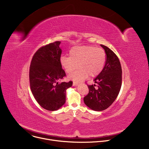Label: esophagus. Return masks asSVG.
<instances>
[{"instance_id": "1", "label": "esophagus", "mask_w": 149, "mask_h": 149, "mask_svg": "<svg viewBox=\"0 0 149 149\" xmlns=\"http://www.w3.org/2000/svg\"><path fill=\"white\" fill-rule=\"evenodd\" d=\"M78 84H79V82H77V81H74V82H73V86H77L78 85Z\"/></svg>"}]
</instances>
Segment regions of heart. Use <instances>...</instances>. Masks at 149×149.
<instances>
[{
  "label": "heart",
  "instance_id": "b5f03b06",
  "mask_svg": "<svg viewBox=\"0 0 149 149\" xmlns=\"http://www.w3.org/2000/svg\"><path fill=\"white\" fill-rule=\"evenodd\" d=\"M70 56H62L60 62L66 72L70 74L78 70L70 78L81 81L89 76L98 75L102 71L106 61V54L101 48L93 45L76 46L70 51Z\"/></svg>",
  "mask_w": 149,
  "mask_h": 149
}]
</instances>
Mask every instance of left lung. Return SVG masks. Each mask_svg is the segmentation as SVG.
Returning <instances> with one entry per match:
<instances>
[{
  "label": "left lung",
  "mask_w": 149,
  "mask_h": 149,
  "mask_svg": "<svg viewBox=\"0 0 149 149\" xmlns=\"http://www.w3.org/2000/svg\"><path fill=\"white\" fill-rule=\"evenodd\" d=\"M101 46L107 55L105 65L94 78L95 84L87 85L89 92L84 97L86 105L98 111L107 109L113 103L119 94L122 82V70L118 58L109 48L103 45Z\"/></svg>",
  "instance_id": "left-lung-1"
}]
</instances>
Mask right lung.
Masks as SVG:
<instances>
[{"instance_id":"obj_1","label":"right lung","mask_w":149,"mask_h":149,"mask_svg":"<svg viewBox=\"0 0 149 149\" xmlns=\"http://www.w3.org/2000/svg\"><path fill=\"white\" fill-rule=\"evenodd\" d=\"M60 41L44 45L34 54L29 68L30 87L32 94L42 108L55 111L65 102L66 90L72 81L59 82L66 77L60 59Z\"/></svg>"}]
</instances>
